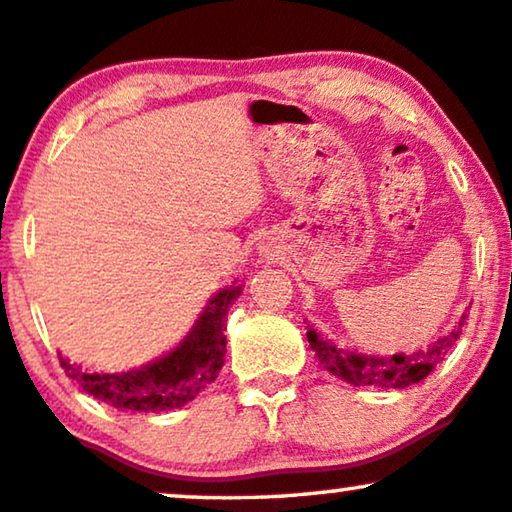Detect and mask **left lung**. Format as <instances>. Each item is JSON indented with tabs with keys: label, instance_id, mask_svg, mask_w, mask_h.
Listing matches in <instances>:
<instances>
[{
	"label": "left lung",
	"instance_id": "8db88e82",
	"mask_svg": "<svg viewBox=\"0 0 512 512\" xmlns=\"http://www.w3.org/2000/svg\"><path fill=\"white\" fill-rule=\"evenodd\" d=\"M468 320V313L460 315V320L453 325V330L437 342H432L427 349L413 353H394V356H375V353H361L353 349L337 346L330 339L320 337L313 325H308V344L318 356L320 365L339 380L353 384V387H380V389H406L410 384L425 380L430 372L437 368V363L444 361L451 346L458 342L463 334V325Z\"/></svg>",
	"mask_w": 512,
	"mask_h": 512
}]
</instances>
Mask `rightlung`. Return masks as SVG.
Masks as SVG:
<instances>
[{
	"label": "right lung",
	"instance_id": "add662e5",
	"mask_svg": "<svg viewBox=\"0 0 512 512\" xmlns=\"http://www.w3.org/2000/svg\"><path fill=\"white\" fill-rule=\"evenodd\" d=\"M242 287L232 282L213 294L185 339L156 361L125 372H92L59 353L61 368L87 394L116 408L140 413L182 408L197 399L223 368L227 308L242 296Z\"/></svg>",
	"mask_w": 512,
	"mask_h": 512
}]
</instances>
